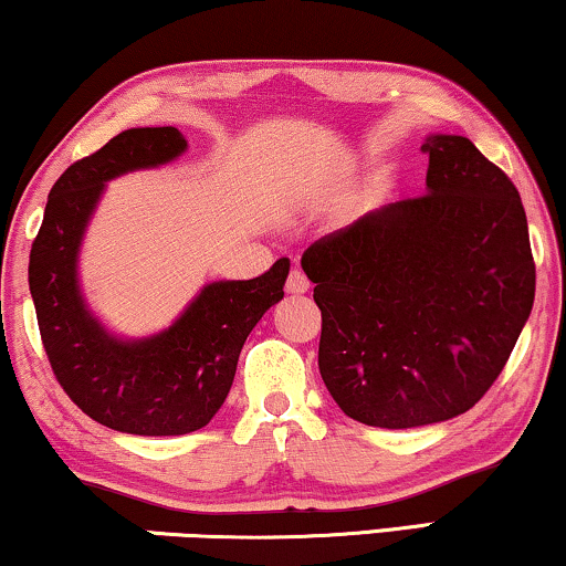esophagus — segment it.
<instances>
[{
  "label": "esophagus",
  "instance_id": "obj_1",
  "mask_svg": "<svg viewBox=\"0 0 566 566\" xmlns=\"http://www.w3.org/2000/svg\"><path fill=\"white\" fill-rule=\"evenodd\" d=\"M308 285L312 283H308V277L301 270H291L289 281H285V291L293 293V296H301V293L308 291Z\"/></svg>",
  "mask_w": 566,
  "mask_h": 566
}]
</instances>
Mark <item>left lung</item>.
Masks as SVG:
<instances>
[{
	"mask_svg": "<svg viewBox=\"0 0 566 566\" xmlns=\"http://www.w3.org/2000/svg\"><path fill=\"white\" fill-rule=\"evenodd\" d=\"M428 192L370 211L301 258L322 312L319 374L347 417L407 430L459 417L502 374L536 296L510 177L432 134Z\"/></svg>",
	"mask_w": 566,
	"mask_h": 566,
	"instance_id": "8db88e82",
	"label": "left lung"
}]
</instances>
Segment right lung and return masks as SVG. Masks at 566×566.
Returning a JSON list of instances; mask_svg holds the SVG:
<instances>
[{"instance_id": "obj_1", "label": "right lung", "mask_w": 566, "mask_h": 566, "mask_svg": "<svg viewBox=\"0 0 566 566\" xmlns=\"http://www.w3.org/2000/svg\"><path fill=\"white\" fill-rule=\"evenodd\" d=\"M185 149L172 126L128 128L74 161L51 188L30 250V296L53 374L84 415L130 436H185L213 420L247 335L283 298L291 270L281 258L252 281L206 283L149 337H120L97 319L82 293L80 252L107 182L169 165Z\"/></svg>"}]
</instances>
